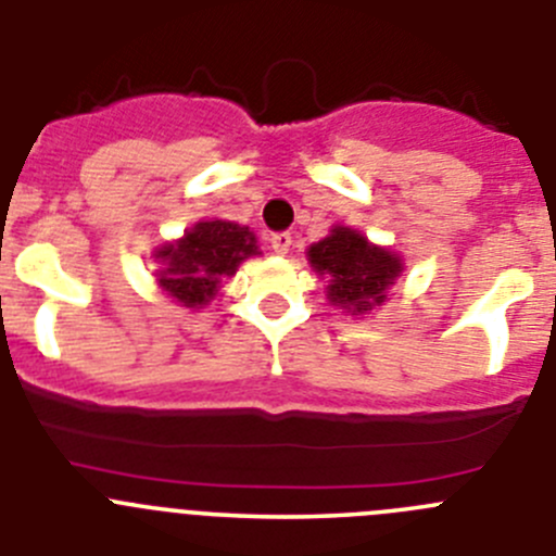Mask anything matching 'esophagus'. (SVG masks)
I'll list each match as a JSON object with an SVG mask.
<instances>
[{"label":"esophagus","mask_w":556,"mask_h":556,"mask_svg":"<svg viewBox=\"0 0 556 556\" xmlns=\"http://www.w3.org/2000/svg\"><path fill=\"white\" fill-rule=\"evenodd\" d=\"M268 243H271V249L277 254H288L290 252V243H293V238H290V232H274L271 238H268Z\"/></svg>","instance_id":"obj_1"}]
</instances>
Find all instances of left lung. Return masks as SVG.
Masks as SVG:
<instances>
[{
  "label": "left lung",
  "mask_w": 556,
  "mask_h": 556,
  "mask_svg": "<svg viewBox=\"0 0 556 556\" xmlns=\"http://www.w3.org/2000/svg\"><path fill=\"white\" fill-rule=\"evenodd\" d=\"M307 254L315 271L329 277V302L343 304L352 315L382 304L384 290L402 274L396 254L371 247L349 227H334L332 235L313 243Z\"/></svg>",
  "instance_id": "1"
}]
</instances>
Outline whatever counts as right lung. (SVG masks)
Segmentation results:
<instances>
[{
	"label": "right lung",
	"instance_id": "obj_1",
	"mask_svg": "<svg viewBox=\"0 0 556 556\" xmlns=\"http://www.w3.org/2000/svg\"><path fill=\"white\" fill-rule=\"evenodd\" d=\"M257 254L254 235L232 222H199L182 241L157 252L163 271L157 282L185 307H199L216 296L224 277H232L243 260Z\"/></svg>",
	"mask_w": 556,
	"mask_h": 556
}]
</instances>
